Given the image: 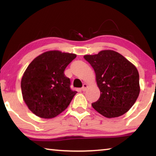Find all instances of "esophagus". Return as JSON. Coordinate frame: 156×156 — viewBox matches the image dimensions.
I'll use <instances>...</instances> for the list:
<instances>
[{"mask_svg": "<svg viewBox=\"0 0 156 156\" xmlns=\"http://www.w3.org/2000/svg\"><path fill=\"white\" fill-rule=\"evenodd\" d=\"M87 87H88L87 84H86V83L83 84V88H82V91H85L86 89H87Z\"/></svg>", "mask_w": 156, "mask_h": 156, "instance_id": "esophagus-1", "label": "esophagus"}]
</instances>
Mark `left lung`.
Wrapping results in <instances>:
<instances>
[{
  "instance_id": "1",
  "label": "left lung",
  "mask_w": 156,
  "mask_h": 156,
  "mask_svg": "<svg viewBox=\"0 0 156 156\" xmlns=\"http://www.w3.org/2000/svg\"><path fill=\"white\" fill-rule=\"evenodd\" d=\"M94 68L100 91L98 101L91 105L107 118L122 115L131 109L139 96V73L136 66L113 50L84 55Z\"/></svg>"
}]
</instances>
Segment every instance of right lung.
<instances>
[{
	"label": "right lung",
	"instance_id": "right-lung-1",
	"mask_svg": "<svg viewBox=\"0 0 156 156\" xmlns=\"http://www.w3.org/2000/svg\"><path fill=\"white\" fill-rule=\"evenodd\" d=\"M76 54L51 50L35 58L21 79L23 98L31 112L42 118L56 117L69 105L77 91L70 89L64 71Z\"/></svg>",
	"mask_w": 156,
	"mask_h": 156
}]
</instances>
